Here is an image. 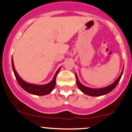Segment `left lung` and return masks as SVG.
Listing matches in <instances>:
<instances>
[{
  "label": "left lung",
  "mask_w": 132,
  "mask_h": 132,
  "mask_svg": "<svg viewBox=\"0 0 132 132\" xmlns=\"http://www.w3.org/2000/svg\"><path fill=\"white\" fill-rule=\"evenodd\" d=\"M123 69H124V67H123ZM123 69L122 70V72H121V74H120V76H119V77L118 78L117 80H116L113 84H110V86H106L105 87H103V88H99V89H94V88H90V87H86V86H84V85L82 84L79 82L77 74L76 73V83H77V85L79 89H80L83 93H84V94L90 96H103V95H105L106 94H108V93H110L111 90H113V89L115 88L116 86H117V84H118L119 81H120V79H121V76H122Z\"/></svg>",
  "instance_id": "left-lung-1"
}]
</instances>
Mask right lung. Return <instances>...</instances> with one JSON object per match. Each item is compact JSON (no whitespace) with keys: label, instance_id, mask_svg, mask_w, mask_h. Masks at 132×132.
Listing matches in <instances>:
<instances>
[{"label":"right lung","instance_id":"add662e5","mask_svg":"<svg viewBox=\"0 0 132 132\" xmlns=\"http://www.w3.org/2000/svg\"><path fill=\"white\" fill-rule=\"evenodd\" d=\"M12 70H13L14 73L15 75V79H16L17 81H18V84L19 86L22 87L24 90H26V92L29 93V94H34V95H37V96H44V95L48 94L51 92L54 89L55 84H56V77L57 76L58 73H59V71H60V68L58 69L56 71V73L55 74L54 77H53V80L49 83L46 84L44 85H37V84H30L26 82L24 80L21 79V77L18 75V72L15 70L14 65L13 59L12 57Z\"/></svg>","mask_w":132,"mask_h":132}]
</instances>
